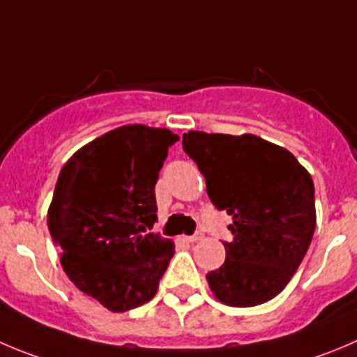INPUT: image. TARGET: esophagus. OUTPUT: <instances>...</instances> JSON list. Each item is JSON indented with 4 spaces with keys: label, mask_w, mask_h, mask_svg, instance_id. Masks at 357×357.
<instances>
[{
    "label": "esophagus",
    "mask_w": 357,
    "mask_h": 357,
    "mask_svg": "<svg viewBox=\"0 0 357 357\" xmlns=\"http://www.w3.org/2000/svg\"><path fill=\"white\" fill-rule=\"evenodd\" d=\"M185 240H188V242H191V243L199 242V240H203V233L198 231V233H195V235H191V236H185Z\"/></svg>",
    "instance_id": "1"
}]
</instances>
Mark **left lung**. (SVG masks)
I'll use <instances>...</instances> for the list:
<instances>
[{
	"mask_svg": "<svg viewBox=\"0 0 357 357\" xmlns=\"http://www.w3.org/2000/svg\"><path fill=\"white\" fill-rule=\"evenodd\" d=\"M213 205L231 215L226 261L206 275L229 307L277 296L307 254L315 229L312 176L287 149L256 135L189 131L182 137Z\"/></svg>",
	"mask_w": 357,
	"mask_h": 357,
	"instance_id": "obj_1",
	"label": "left lung"
}]
</instances>
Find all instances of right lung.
I'll use <instances>...</instances> for the list:
<instances>
[{"instance_id": "add662e5", "label": "right lung", "mask_w": 357, "mask_h": 357, "mask_svg": "<svg viewBox=\"0 0 357 357\" xmlns=\"http://www.w3.org/2000/svg\"><path fill=\"white\" fill-rule=\"evenodd\" d=\"M178 135L128 124L75 152L63 166L47 212L61 266L71 282L110 312L155 296L175 254L149 233L158 220L154 188Z\"/></svg>"}]
</instances>
